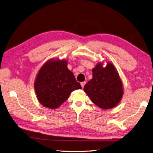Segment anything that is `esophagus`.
I'll use <instances>...</instances> for the list:
<instances>
[{
    "label": "esophagus",
    "mask_w": 153,
    "mask_h": 153,
    "mask_svg": "<svg viewBox=\"0 0 153 153\" xmlns=\"http://www.w3.org/2000/svg\"><path fill=\"white\" fill-rule=\"evenodd\" d=\"M85 83H86V82H83L81 83V85H82V88H83V87H84V85H85Z\"/></svg>",
    "instance_id": "34e87169"
}]
</instances>
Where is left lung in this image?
Returning a JSON list of instances; mask_svg holds the SVG:
<instances>
[{
	"label": "left lung",
	"mask_w": 153,
	"mask_h": 153,
	"mask_svg": "<svg viewBox=\"0 0 153 153\" xmlns=\"http://www.w3.org/2000/svg\"><path fill=\"white\" fill-rule=\"evenodd\" d=\"M99 63L94 68L93 78L84 86L83 90L91 100L102 109L116 106L123 95V87L114 66L108 62L104 68Z\"/></svg>",
	"instance_id": "obj_1"
}]
</instances>
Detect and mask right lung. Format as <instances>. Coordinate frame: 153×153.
<instances>
[{
  "instance_id": "1",
  "label": "right lung",
  "mask_w": 153,
  "mask_h": 153,
  "mask_svg": "<svg viewBox=\"0 0 153 153\" xmlns=\"http://www.w3.org/2000/svg\"><path fill=\"white\" fill-rule=\"evenodd\" d=\"M35 93L41 105L57 108L74 90L82 89L74 75L67 67L66 60H48L39 71L34 83Z\"/></svg>"
}]
</instances>
